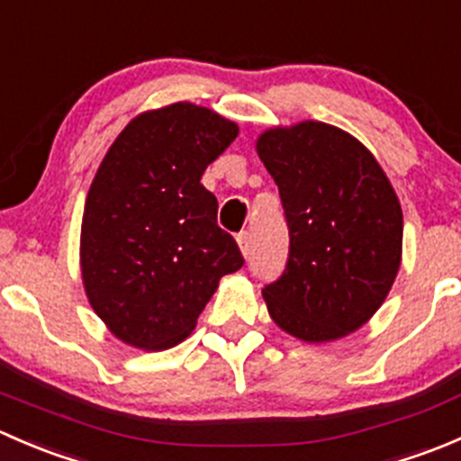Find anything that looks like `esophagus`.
<instances>
[{"instance_id":"34e87169","label":"esophagus","mask_w":461,"mask_h":461,"mask_svg":"<svg viewBox=\"0 0 461 461\" xmlns=\"http://www.w3.org/2000/svg\"><path fill=\"white\" fill-rule=\"evenodd\" d=\"M236 243H239L243 257H249V254H252V236H249V231H240V234L236 236Z\"/></svg>"}]
</instances>
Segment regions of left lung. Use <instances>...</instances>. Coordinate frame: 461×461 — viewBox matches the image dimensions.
Wrapping results in <instances>:
<instances>
[{
  "instance_id": "obj_1",
  "label": "left lung",
  "mask_w": 461,
  "mask_h": 461,
  "mask_svg": "<svg viewBox=\"0 0 461 461\" xmlns=\"http://www.w3.org/2000/svg\"><path fill=\"white\" fill-rule=\"evenodd\" d=\"M257 153L290 227L285 272L263 290L269 317L305 343L357 332L402 265L403 213L388 176L355 136L317 120L265 129Z\"/></svg>"
}]
</instances>
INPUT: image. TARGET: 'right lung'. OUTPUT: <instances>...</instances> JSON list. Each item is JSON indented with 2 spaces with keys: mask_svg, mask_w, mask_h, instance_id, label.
Instances as JSON below:
<instances>
[{
  "mask_svg": "<svg viewBox=\"0 0 461 461\" xmlns=\"http://www.w3.org/2000/svg\"><path fill=\"white\" fill-rule=\"evenodd\" d=\"M239 124L194 102L142 111L120 131L85 203L80 269L86 299L115 339L169 350L243 257L218 227L201 185Z\"/></svg>",
  "mask_w": 461,
  "mask_h": 461,
  "instance_id": "1",
  "label": "right lung"
}]
</instances>
